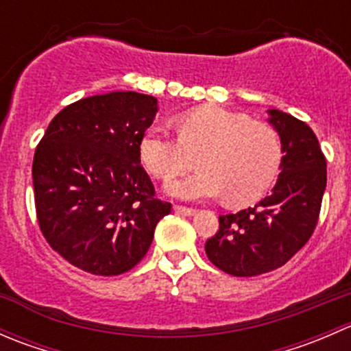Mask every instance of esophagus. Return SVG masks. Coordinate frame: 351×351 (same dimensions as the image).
Masks as SVG:
<instances>
[{
	"label": "esophagus",
	"mask_w": 351,
	"mask_h": 351,
	"mask_svg": "<svg viewBox=\"0 0 351 351\" xmlns=\"http://www.w3.org/2000/svg\"><path fill=\"white\" fill-rule=\"evenodd\" d=\"M175 212L176 214H182V215H193L195 210L192 207H185V205H175Z\"/></svg>",
	"instance_id": "1"
}]
</instances>
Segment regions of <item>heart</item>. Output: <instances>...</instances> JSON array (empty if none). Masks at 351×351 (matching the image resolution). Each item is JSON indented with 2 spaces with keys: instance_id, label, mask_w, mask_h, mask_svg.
<instances>
[{
  "instance_id": "b5f03b06",
  "label": "heart",
  "mask_w": 351,
  "mask_h": 351,
  "mask_svg": "<svg viewBox=\"0 0 351 351\" xmlns=\"http://www.w3.org/2000/svg\"><path fill=\"white\" fill-rule=\"evenodd\" d=\"M175 125L178 137L153 127L139 143L144 168L162 182L189 171L197 156L200 169L169 183V195H224L228 204L246 205L274 185L282 165V141L270 123L217 105H202L180 113Z\"/></svg>"
}]
</instances>
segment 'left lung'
<instances>
[{"label": "left lung", "mask_w": 351, "mask_h": 351, "mask_svg": "<svg viewBox=\"0 0 351 351\" xmlns=\"http://www.w3.org/2000/svg\"><path fill=\"white\" fill-rule=\"evenodd\" d=\"M268 113L284 151L277 185L254 207L219 215L217 232L205 243L208 260L234 277L285 265L313 236L326 189V158L313 129L280 110Z\"/></svg>", "instance_id": "8db88e82"}]
</instances>
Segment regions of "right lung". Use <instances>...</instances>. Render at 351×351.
Here are the masks:
<instances>
[{
    "label": "right lung",
    "instance_id": "obj_1",
    "mask_svg": "<svg viewBox=\"0 0 351 351\" xmlns=\"http://www.w3.org/2000/svg\"><path fill=\"white\" fill-rule=\"evenodd\" d=\"M158 100L112 91L62 108L32 165L35 212L49 246L80 270L113 277L132 270L171 204L156 197L139 143Z\"/></svg>",
    "mask_w": 351,
    "mask_h": 351
}]
</instances>
